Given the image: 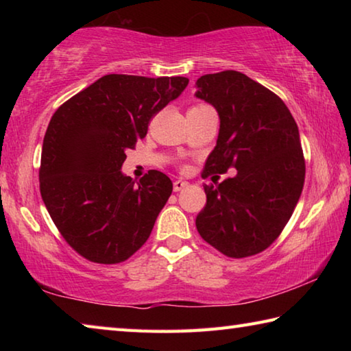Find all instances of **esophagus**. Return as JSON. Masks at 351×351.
I'll return each instance as SVG.
<instances>
[{"mask_svg": "<svg viewBox=\"0 0 351 351\" xmlns=\"http://www.w3.org/2000/svg\"><path fill=\"white\" fill-rule=\"evenodd\" d=\"M187 186H189V182H187V181L176 180V181L173 182V190H175V192H180V190H182L184 187H187Z\"/></svg>", "mask_w": 351, "mask_h": 351, "instance_id": "obj_1", "label": "esophagus"}]
</instances>
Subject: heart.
<instances>
[{
  "label": "heart",
  "instance_id": "1",
  "mask_svg": "<svg viewBox=\"0 0 351 351\" xmlns=\"http://www.w3.org/2000/svg\"><path fill=\"white\" fill-rule=\"evenodd\" d=\"M203 108H209V105H206V104H197V105H193L192 108H190L189 111H195V110H203Z\"/></svg>",
  "mask_w": 351,
  "mask_h": 351
}]
</instances>
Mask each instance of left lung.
<instances>
[{
  "label": "left lung",
  "instance_id": "8db88e82",
  "mask_svg": "<svg viewBox=\"0 0 351 351\" xmlns=\"http://www.w3.org/2000/svg\"><path fill=\"white\" fill-rule=\"evenodd\" d=\"M195 96L215 106L217 145L204 176L237 175L204 186L206 206L197 217L203 240L230 258L269 247L300 198L305 158L299 128L283 100L239 71L201 75Z\"/></svg>",
  "mask_w": 351,
  "mask_h": 351
}]
</instances>
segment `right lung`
Here are the masks:
<instances>
[{"label":"right lung","mask_w":351,"mask_h":351,"mask_svg":"<svg viewBox=\"0 0 351 351\" xmlns=\"http://www.w3.org/2000/svg\"><path fill=\"white\" fill-rule=\"evenodd\" d=\"M187 77L108 74L66 100L47 125L40 192L52 221L83 258L122 263L142 247L173 190L150 170L122 175L127 150L156 112L186 90Z\"/></svg>","instance_id":"add662e5"}]
</instances>
